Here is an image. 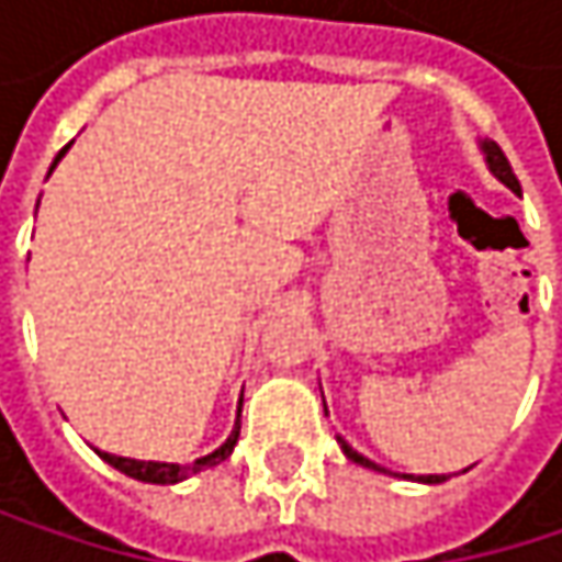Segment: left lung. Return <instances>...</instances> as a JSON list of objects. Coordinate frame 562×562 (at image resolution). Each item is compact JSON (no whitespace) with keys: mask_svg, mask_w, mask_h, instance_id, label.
I'll use <instances>...</instances> for the list:
<instances>
[{"mask_svg":"<svg viewBox=\"0 0 562 562\" xmlns=\"http://www.w3.org/2000/svg\"><path fill=\"white\" fill-rule=\"evenodd\" d=\"M482 153H485V162H488V169L492 175L498 178V181H505L507 188L514 191V194H520V181H517V175L510 171V162H507V156L502 153V146L498 143H482ZM338 442H341V452L351 459V462H358V465H364V469H374V472H387V469H381L378 462H371V459H364L358 449H351L341 436H338ZM416 482H426V485H436V482H446V479H439V475H419Z\"/></svg>","mask_w":562,"mask_h":562,"instance_id":"8db88e82","label":"left lung"}]
</instances>
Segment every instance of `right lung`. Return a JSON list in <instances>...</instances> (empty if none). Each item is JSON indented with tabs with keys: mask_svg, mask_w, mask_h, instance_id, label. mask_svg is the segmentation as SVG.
<instances>
[{
	"mask_svg": "<svg viewBox=\"0 0 562 562\" xmlns=\"http://www.w3.org/2000/svg\"><path fill=\"white\" fill-rule=\"evenodd\" d=\"M67 149H70V146H64V149L57 153L55 166L64 159V153H67ZM55 166H52V169H55ZM240 403H244V396H240ZM237 436H240V413H237V423H234V432L227 436V442H224L221 449H214L211 456L194 459L191 465H175V462H139V459H123V456H110V452H100V449H97V456H100L103 462H110L116 472H123V475H130V479H136V482L175 485V482H181V479H188V475H198V472H204V469H211V465L224 462V459L234 452Z\"/></svg>",
	"mask_w": 562,
	"mask_h": 562,
	"instance_id": "add662e5",
	"label": "right lung"
}]
</instances>
